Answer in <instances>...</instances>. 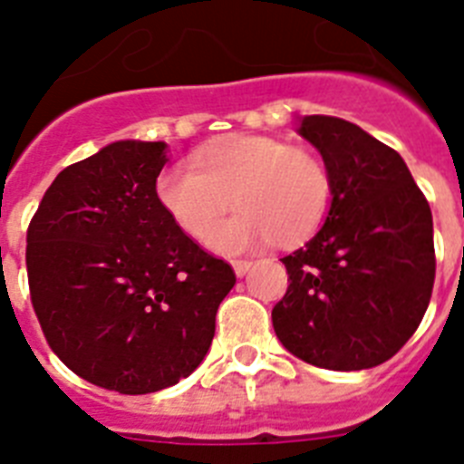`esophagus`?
I'll list each match as a JSON object with an SVG mask.
<instances>
[{
    "label": "esophagus",
    "instance_id": "esophagus-1",
    "mask_svg": "<svg viewBox=\"0 0 464 464\" xmlns=\"http://www.w3.org/2000/svg\"><path fill=\"white\" fill-rule=\"evenodd\" d=\"M253 267V262L251 260H235L232 262V269H235V274L237 276H246V274H248V269Z\"/></svg>",
    "mask_w": 464,
    "mask_h": 464
}]
</instances>
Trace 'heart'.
Returning <instances> with one entry per match:
<instances>
[{
  "label": "heart",
  "instance_id": "1",
  "mask_svg": "<svg viewBox=\"0 0 464 464\" xmlns=\"http://www.w3.org/2000/svg\"><path fill=\"white\" fill-rule=\"evenodd\" d=\"M160 207L202 241L236 199L240 211L208 237L216 253L309 241L330 207V174L306 149L262 134H232L195 155V167H167L155 183Z\"/></svg>",
  "mask_w": 464,
  "mask_h": 464
}]
</instances>
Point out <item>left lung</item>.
<instances>
[{
    "label": "left lung",
    "mask_w": 464,
    "mask_h": 464,
    "mask_svg": "<svg viewBox=\"0 0 464 464\" xmlns=\"http://www.w3.org/2000/svg\"><path fill=\"white\" fill-rule=\"evenodd\" d=\"M299 137L330 174L325 223L283 257L288 290L272 309L295 358L334 372L370 370L409 342L434 283L432 211L397 150L334 116H304Z\"/></svg>",
    "instance_id": "1"
}]
</instances>
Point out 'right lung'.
Masks as SVG:
<instances>
[{"instance_id":"add662e5","label":"right lung","mask_w":464,"mask_h":464,"mask_svg":"<svg viewBox=\"0 0 464 464\" xmlns=\"http://www.w3.org/2000/svg\"><path fill=\"white\" fill-rule=\"evenodd\" d=\"M165 141L122 139L55 176L27 229L32 304L73 374L122 395L199 367L237 276L160 207Z\"/></svg>"}]
</instances>
